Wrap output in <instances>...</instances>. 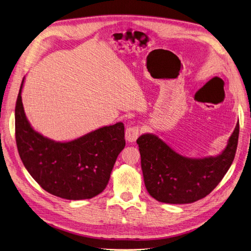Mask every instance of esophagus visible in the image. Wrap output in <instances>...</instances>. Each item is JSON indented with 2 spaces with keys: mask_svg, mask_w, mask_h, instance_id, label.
<instances>
[{
  "mask_svg": "<svg viewBox=\"0 0 251 251\" xmlns=\"http://www.w3.org/2000/svg\"><path fill=\"white\" fill-rule=\"evenodd\" d=\"M140 134V127L139 126H132L126 129L125 138L128 142H134L138 138Z\"/></svg>",
  "mask_w": 251,
  "mask_h": 251,
  "instance_id": "1",
  "label": "esophagus"
}]
</instances>
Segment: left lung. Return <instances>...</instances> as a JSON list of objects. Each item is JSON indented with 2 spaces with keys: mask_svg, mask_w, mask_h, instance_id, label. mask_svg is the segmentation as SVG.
I'll list each match as a JSON object with an SVG mask.
<instances>
[{
  "mask_svg": "<svg viewBox=\"0 0 251 251\" xmlns=\"http://www.w3.org/2000/svg\"><path fill=\"white\" fill-rule=\"evenodd\" d=\"M239 123L221 154L189 159L174 151L156 135L137 139L143 180L148 192L160 202L182 204L200 201L212 192L228 172L235 157Z\"/></svg>",
  "mask_w": 251,
  "mask_h": 251,
  "instance_id": "1",
  "label": "left lung"
}]
</instances>
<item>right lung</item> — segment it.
Here are the masks:
<instances>
[{
    "label": "right lung",
    "mask_w": 251,
    "mask_h": 251,
    "mask_svg": "<svg viewBox=\"0 0 251 251\" xmlns=\"http://www.w3.org/2000/svg\"><path fill=\"white\" fill-rule=\"evenodd\" d=\"M15 107V137L20 159L49 193L70 201L88 200L107 186L117 156L125 147L124 124L105 126L68 142H56L32 129L21 100Z\"/></svg>",
    "instance_id": "add662e5"
}]
</instances>
